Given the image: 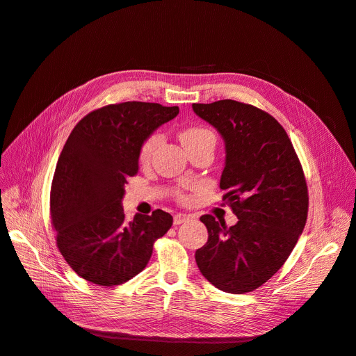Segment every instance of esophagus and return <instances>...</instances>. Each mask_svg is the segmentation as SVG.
I'll return each mask as SVG.
<instances>
[{
    "instance_id": "1",
    "label": "esophagus",
    "mask_w": 356,
    "mask_h": 356,
    "mask_svg": "<svg viewBox=\"0 0 356 356\" xmlns=\"http://www.w3.org/2000/svg\"><path fill=\"white\" fill-rule=\"evenodd\" d=\"M188 219H191V215H188V213H177V215H175V225H180V223L186 222Z\"/></svg>"
}]
</instances>
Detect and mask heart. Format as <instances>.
<instances>
[{
	"mask_svg": "<svg viewBox=\"0 0 356 356\" xmlns=\"http://www.w3.org/2000/svg\"><path fill=\"white\" fill-rule=\"evenodd\" d=\"M181 143L184 147L192 145L195 143L203 141V140H215V136L212 131L207 129V128H202V127H191V128H186L183 133L180 134ZM160 143V136L159 134H152L149 137H147L144 140V143L141 144L140 148V160L141 161H147L152 154L154 153V149L157 148Z\"/></svg>",
	"mask_w": 356,
	"mask_h": 356,
	"instance_id": "obj_1",
	"label": "heart"
}]
</instances>
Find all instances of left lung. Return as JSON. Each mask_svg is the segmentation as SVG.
I'll return each mask as SVG.
<instances>
[{
  "instance_id": "obj_1",
  "label": "left lung",
  "mask_w": 356,
  "mask_h": 356,
  "mask_svg": "<svg viewBox=\"0 0 356 356\" xmlns=\"http://www.w3.org/2000/svg\"><path fill=\"white\" fill-rule=\"evenodd\" d=\"M192 108L225 143L219 186L238 218L228 228L211 215L200 216L209 236L195 254L196 264L216 289L244 294L282 268L302 235L306 179L284 128L267 112L232 99Z\"/></svg>"
}]
</instances>
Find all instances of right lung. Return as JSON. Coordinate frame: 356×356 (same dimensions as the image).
Masks as SVG:
<instances>
[{
    "label": "right lung",
    "instance_id": "1",
    "mask_svg": "<svg viewBox=\"0 0 356 356\" xmlns=\"http://www.w3.org/2000/svg\"><path fill=\"white\" fill-rule=\"evenodd\" d=\"M177 114L179 106L122 102L90 112L70 133L56 164L50 215L59 251L86 282H128L170 229L173 216L161 209L128 222L122 199L128 177L138 172L141 144Z\"/></svg>",
    "mask_w": 356,
    "mask_h": 356
}]
</instances>
